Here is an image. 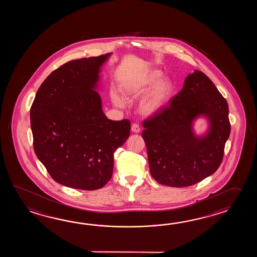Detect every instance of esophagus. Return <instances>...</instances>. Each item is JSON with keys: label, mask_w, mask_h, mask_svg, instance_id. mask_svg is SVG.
<instances>
[{"label": "esophagus", "mask_w": 257, "mask_h": 257, "mask_svg": "<svg viewBox=\"0 0 257 257\" xmlns=\"http://www.w3.org/2000/svg\"><path fill=\"white\" fill-rule=\"evenodd\" d=\"M131 131L132 132H135V133H139L141 131V127L137 124V123H133L131 125Z\"/></svg>", "instance_id": "esophagus-1"}]
</instances>
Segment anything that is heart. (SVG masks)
<instances>
[{
	"label": "heart",
	"instance_id": "b5f03b06",
	"mask_svg": "<svg viewBox=\"0 0 257 257\" xmlns=\"http://www.w3.org/2000/svg\"><path fill=\"white\" fill-rule=\"evenodd\" d=\"M161 77L162 72L158 70L149 71L141 76L132 77L122 83L121 92L126 98H136L153 87L140 102L139 109L143 115H154L168 103L174 91L173 82L169 79L165 78L158 82ZM111 98L117 106L125 104L124 98L117 93H112Z\"/></svg>",
	"mask_w": 257,
	"mask_h": 257
}]
</instances>
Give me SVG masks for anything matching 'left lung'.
Wrapping results in <instances>:
<instances>
[{
    "instance_id": "obj_1",
    "label": "left lung",
    "mask_w": 257,
    "mask_h": 257,
    "mask_svg": "<svg viewBox=\"0 0 257 257\" xmlns=\"http://www.w3.org/2000/svg\"><path fill=\"white\" fill-rule=\"evenodd\" d=\"M199 115L210 121L208 133L197 137L192 122ZM151 175L162 185L185 187L214 174L222 162L229 139V105L202 71L186 77L179 93L142 122Z\"/></svg>"
}]
</instances>
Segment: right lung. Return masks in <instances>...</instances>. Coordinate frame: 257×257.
Masks as SVG:
<instances>
[{
    "instance_id": "add662e5",
    "label": "right lung",
    "mask_w": 257,
    "mask_h": 257,
    "mask_svg": "<svg viewBox=\"0 0 257 257\" xmlns=\"http://www.w3.org/2000/svg\"><path fill=\"white\" fill-rule=\"evenodd\" d=\"M110 53L71 60L40 85L30 109L34 150L50 176L71 188L96 190L112 177L114 153L131 121L110 120L95 91Z\"/></svg>"
}]
</instances>
